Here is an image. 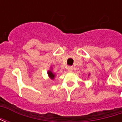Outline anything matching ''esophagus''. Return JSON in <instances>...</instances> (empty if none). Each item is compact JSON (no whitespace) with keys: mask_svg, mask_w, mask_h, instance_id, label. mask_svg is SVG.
<instances>
[{"mask_svg":"<svg viewBox=\"0 0 122 122\" xmlns=\"http://www.w3.org/2000/svg\"><path fill=\"white\" fill-rule=\"evenodd\" d=\"M67 70H68V71L69 72H72V70H73V67L71 66H69L67 67Z\"/></svg>","mask_w":122,"mask_h":122,"instance_id":"1","label":"esophagus"}]
</instances>
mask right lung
<instances>
[{"label":"right lung","mask_w":122,"mask_h":122,"mask_svg":"<svg viewBox=\"0 0 122 122\" xmlns=\"http://www.w3.org/2000/svg\"><path fill=\"white\" fill-rule=\"evenodd\" d=\"M48 75H49V76L50 77L51 79H53V78H54L55 75H54V74H53V72H52L50 71H49L48 72Z\"/></svg>","instance_id":"add662e5"}]
</instances>
